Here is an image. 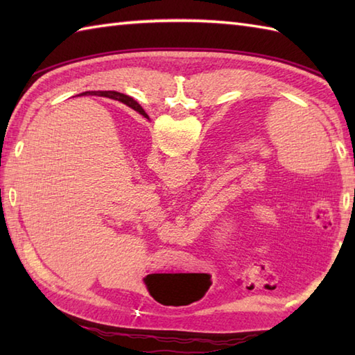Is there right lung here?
<instances>
[{"label":"right lung","mask_w":355,"mask_h":355,"mask_svg":"<svg viewBox=\"0 0 355 355\" xmlns=\"http://www.w3.org/2000/svg\"><path fill=\"white\" fill-rule=\"evenodd\" d=\"M101 94H107V93H101ZM108 94H112V97L111 99H116L114 96H117L119 97V101L122 102V103H125V105H128V107L130 108H132V110H135V111H139V112H143V110H141V107L140 105L135 102L132 97H130V96H126V94H122V93H116V92H111V93H108Z\"/></svg>","instance_id":"obj_1"}]
</instances>
